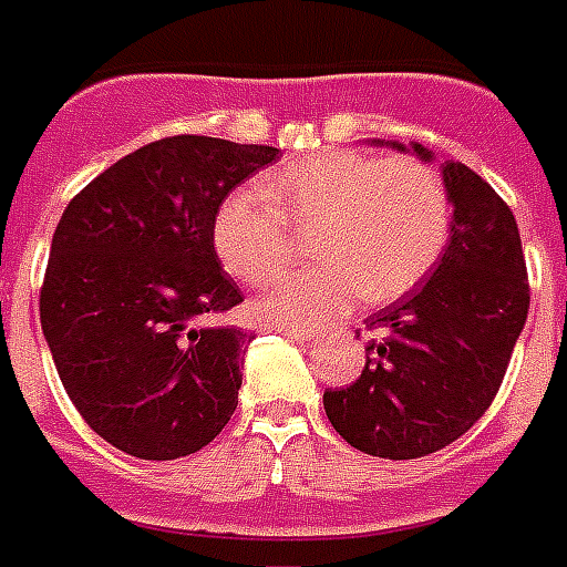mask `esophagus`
<instances>
[{
	"label": "esophagus",
	"mask_w": 567,
	"mask_h": 567,
	"mask_svg": "<svg viewBox=\"0 0 567 567\" xmlns=\"http://www.w3.org/2000/svg\"><path fill=\"white\" fill-rule=\"evenodd\" d=\"M285 338H291V341H302V344H311L315 341V332L311 329H300V327H279Z\"/></svg>",
	"instance_id": "esophagus-1"
}]
</instances>
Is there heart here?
I'll return each mask as SVG.
<instances>
[{
	"instance_id": "b5f03b06",
	"label": "heart",
	"mask_w": 567,
	"mask_h": 567,
	"mask_svg": "<svg viewBox=\"0 0 567 567\" xmlns=\"http://www.w3.org/2000/svg\"><path fill=\"white\" fill-rule=\"evenodd\" d=\"M293 226H318L320 265L285 276L265 311L285 323L338 318L362 293L385 302L412 291L450 238V196L439 173L414 158L320 153L282 164L265 190L235 188L212 220V244L226 270L265 288L293 261Z\"/></svg>"
}]
</instances>
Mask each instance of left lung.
<instances>
[{"label":"left lung","mask_w":567,"mask_h":567,"mask_svg":"<svg viewBox=\"0 0 567 567\" xmlns=\"http://www.w3.org/2000/svg\"><path fill=\"white\" fill-rule=\"evenodd\" d=\"M405 153L403 144H391ZM421 162L430 150L412 144ZM453 220L430 279L368 318L377 332L350 388L323 391L329 423L368 456L421 458L465 435L501 388L527 323L515 214L462 162L441 164Z\"/></svg>","instance_id":"1"}]
</instances>
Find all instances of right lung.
Returning <instances> with one entry per match:
<instances>
[{
    "label": "right lung",
    "mask_w": 567,
    "mask_h": 567,
    "mask_svg": "<svg viewBox=\"0 0 567 567\" xmlns=\"http://www.w3.org/2000/svg\"><path fill=\"white\" fill-rule=\"evenodd\" d=\"M276 146L176 135L70 199L40 288V327L66 394L137 458L190 456L229 423L252 332L220 318L244 293L212 244L223 196Z\"/></svg>",
    "instance_id": "obj_1"
}]
</instances>
